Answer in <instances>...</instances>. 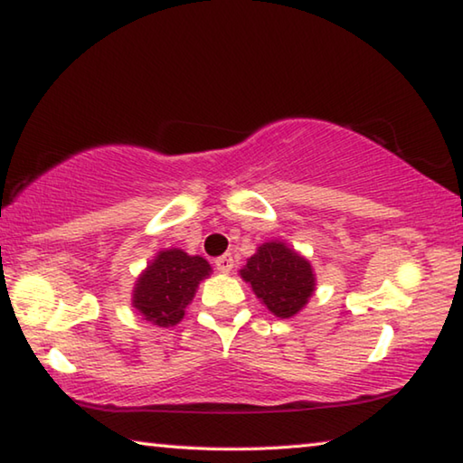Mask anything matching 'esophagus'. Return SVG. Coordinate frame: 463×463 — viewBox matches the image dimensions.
<instances>
[{"label": "esophagus", "instance_id": "obj_1", "mask_svg": "<svg viewBox=\"0 0 463 463\" xmlns=\"http://www.w3.org/2000/svg\"><path fill=\"white\" fill-rule=\"evenodd\" d=\"M214 265H216V269H218V271H222V273H229V271L232 269L234 261H232L231 253H226V255L216 257V260H214Z\"/></svg>", "mask_w": 463, "mask_h": 463}]
</instances>
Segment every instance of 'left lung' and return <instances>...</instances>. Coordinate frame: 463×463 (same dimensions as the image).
Segmentation results:
<instances>
[{"instance_id": "8db88e82", "label": "left lung", "mask_w": 463, "mask_h": 463, "mask_svg": "<svg viewBox=\"0 0 463 463\" xmlns=\"http://www.w3.org/2000/svg\"><path fill=\"white\" fill-rule=\"evenodd\" d=\"M239 273L278 318L298 315L308 304L317 286L312 265L281 241L257 247V253L249 257Z\"/></svg>"}]
</instances>
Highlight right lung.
I'll return each instance as SVG.
<instances>
[{"label": "right lung", "mask_w": 463, "mask_h": 463, "mask_svg": "<svg viewBox=\"0 0 463 463\" xmlns=\"http://www.w3.org/2000/svg\"><path fill=\"white\" fill-rule=\"evenodd\" d=\"M210 263L182 249L159 250L132 289V307L156 326H174L185 315L198 284L210 276Z\"/></svg>", "instance_id": "1"}]
</instances>
